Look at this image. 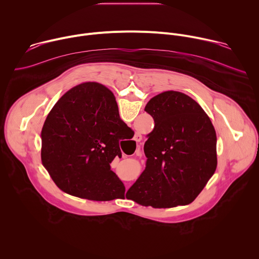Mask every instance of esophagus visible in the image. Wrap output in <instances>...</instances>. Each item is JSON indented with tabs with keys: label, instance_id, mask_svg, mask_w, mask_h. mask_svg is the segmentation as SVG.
Returning <instances> with one entry per match:
<instances>
[{
	"label": "esophagus",
	"instance_id": "obj_1",
	"mask_svg": "<svg viewBox=\"0 0 259 259\" xmlns=\"http://www.w3.org/2000/svg\"><path fill=\"white\" fill-rule=\"evenodd\" d=\"M140 139H141V135L136 134V135H135V137H134V141L138 142V141H140ZM139 154H140V150H139V147H138V149L136 150V155H139Z\"/></svg>",
	"mask_w": 259,
	"mask_h": 259
}]
</instances>
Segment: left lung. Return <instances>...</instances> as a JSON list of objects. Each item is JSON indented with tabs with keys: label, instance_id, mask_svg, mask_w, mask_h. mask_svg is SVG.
I'll use <instances>...</instances> for the list:
<instances>
[{
	"label": "left lung",
	"instance_id": "1",
	"mask_svg": "<svg viewBox=\"0 0 259 259\" xmlns=\"http://www.w3.org/2000/svg\"><path fill=\"white\" fill-rule=\"evenodd\" d=\"M96 85L85 83L81 96L95 92ZM144 110L155 128L143 147L146 167L126 198L154 208L188 205L215 172V129L200 104L181 92L158 94Z\"/></svg>",
	"mask_w": 259,
	"mask_h": 259
}]
</instances>
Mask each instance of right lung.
Here are the masks:
<instances>
[{
    "label": "right lung",
    "mask_w": 259,
    "mask_h": 259,
    "mask_svg": "<svg viewBox=\"0 0 259 259\" xmlns=\"http://www.w3.org/2000/svg\"><path fill=\"white\" fill-rule=\"evenodd\" d=\"M84 85L68 90L48 114L41 133L42 163L70 195L112 201L125 195L110 163L122 157L120 144L130 128L112 91L97 83L95 92L81 96Z\"/></svg>",
    "instance_id": "right-lung-1"
}]
</instances>
